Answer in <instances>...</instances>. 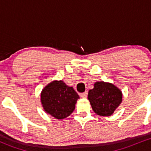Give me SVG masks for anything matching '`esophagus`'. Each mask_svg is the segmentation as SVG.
Here are the masks:
<instances>
[{"label": "esophagus", "mask_w": 151, "mask_h": 151, "mask_svg": "<svg viewBox=\"0 0 151 151\" xmlns=\"http://www.w3.org/2000/svg\"><path fill=\"white\" fill-rule=\"evenodd\" d=\"M87 94H88V92H87V91H85V92H83V93H81L80 96L81 97H86Z\"/></svg>", "instance_id": "1"}]
</instances>
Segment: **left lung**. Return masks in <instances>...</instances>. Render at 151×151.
Returning <instances> with one entry per match:
<instances>
[{"mask_svg":"<svg viewBox=\"0 0 151 151\" xmlns=\"http://www.w3.org/2000/svg\"><path fill=\"white\" fill-rule=\"evenodd\" d=\"M88 99L93 110L97 115L109 116L122 101V93L113 84L104 81L94 83V88L88 91Z\"/></svg>","mask_w":151,"mask_h":151,"instance_id":"obj_1","label":"left lung"}]
</instances>
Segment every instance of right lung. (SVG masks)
Wrapping results in <instances>:
<instances>
[{"instance_id":"add662e5","label":"right lung","mask_w":151,"mask_h":151,"mask_svg":"<svg viewBox=\"0 0 151 151\" xmlns=\"http://www.w3.org/2000/svg\"><path fill=\"white\" fill-rule=\"evenodd\" d=\"M79 96L73 87L63 81H54L45 87L41 94V103L45 111L57 119L69 116L75 110Z\"/></svg>"}]
</instances>
